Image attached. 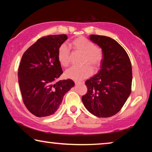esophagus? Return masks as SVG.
<instances>
[{"mask_svg":"<svg viewBox=\"0 0 152 152\" xmlns=\"http://www.w3.org/2000/svg\"><path fill=\"white\" fill-rule=\"evenodd\" d=\"M75 83L76 85L77 84H84V82H75Z\"/></svg>","mask_w":152,"mask_h":152,"instance_id":"esophagus-1","label":"esophagus"}]
</instances>
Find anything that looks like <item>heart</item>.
<instances>
[{"instance_id": "heart-1", "label": "heart", "mask_w": 152, "mask_h": 152, "mask_svg": "<svg viewBox=\"0 0 152 152\" xmlns=\"http://www.w3.org/2000/svg\"><path fill=\"white\" fill-rule=\"evenodd\" d=\"M69 45L74 51L82 54L81 64L83 66L69 68L65 72L66 77L75 81H80L88 77L92 74V69L90 67L95 70L100 66L103 58L102 52L95 47L94 43L84 37L75 39ZM57 58L62 66L67 67L69 65L70 51L66 45L63 44L59 48Z\"/></svg>"}]
</instances>
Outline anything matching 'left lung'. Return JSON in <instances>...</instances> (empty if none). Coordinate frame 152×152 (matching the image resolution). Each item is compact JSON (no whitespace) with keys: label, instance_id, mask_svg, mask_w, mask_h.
<instances>
[{"label":"left lung","instance_id":"obj_1","mask_svg":"<svg viewBox=\"0 0 152 152\" xmlns=\"http://www.w3.org/2000/svg\"><path fill=\"white\" fill-rule=\"evenodd\" d=\"M89 39L102 49L103 58L100 70L86 80L88 91L82 96L86 109L97 117L115 115L131 94L132 68L129 57L114 39L91 34Z\"/></svg>","mask_w":152,"mask_h":152}]
</instances>
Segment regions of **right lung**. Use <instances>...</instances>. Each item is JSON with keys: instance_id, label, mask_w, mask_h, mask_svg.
<instances>
[{"instance_id": "1", "label": "right lung", "mask_w": 152, "mask_h": 152, "mask_svg": "<svg viewBox=\"0 0 152 152\" xmlns=\"http://www.w3.org/2000/svg\"><path fill=\"white\" fill-rule=\"evenodd\" d=\"M67 39L66 34L42 37L25 52L20 60L18 78L23 100L37 117L55 113L64 95L75 86L69 79L57 82L63 73L58 49Z\"/></svg>"}]
</instances>
